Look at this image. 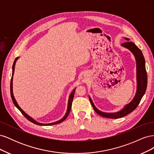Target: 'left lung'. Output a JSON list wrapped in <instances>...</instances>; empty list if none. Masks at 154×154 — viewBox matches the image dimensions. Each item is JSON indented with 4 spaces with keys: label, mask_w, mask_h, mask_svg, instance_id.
Returning a JSON list of instances; mask_svg holds the SVG:
<instances>
[{
    "label": "left lung",
    "mask_w": 154,
    "mask_h": 154,
    "mask_svg": "<svg viewBox=\"0 0 154 154\" xmlns=\"http://www.w3.org/2000/svg\"><path fill=\"white\" fill-rule=\"evenodd\" d=\"M127 42L122 44L123 48L128 49L131 51V53L134 54L135 59L136 62V79H137V90L136 94H135L133 100L130 102L129 103L126 105L123 108L116 112H103L101 110L97 109L94 103L92 102L91 97L88 96L91 101V103L94 109V111L97 114L103 116L104 118L117 119L122 118L132 112L133 110L136 109V107L140 103V101L146 92L147 87V74L145 67V60L143 57L142 51L139 49L136 45L131 42H129L130 40L128 38H125Z\"/></svg>",
    "instance_id": "left-lung-1"
}]
</instances>
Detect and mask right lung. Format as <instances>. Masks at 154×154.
<instances>
[{
	"instance_id": "add662e5",
	"label": "right lung",
	"mask_w": 154,
	"mask_h": 154,
	"mask_svg": "<svg viewBox=\"0 0 154 154\" xmlns=\"http://www.w3.org/2000/svg\"><path fill=\"white\" fill-rule=\"evenodd\" d=\"M19 58V57H17L15 58V61H14L13 62V67H12V76H11V83H10V92H11V99H12V101L13 102L14 105H15V106L17 107V108L19 110L21 113L24 115L25 116V118H26L27 119H28L29 121H30L31 122L33 123L36 125H42V126H49V125H57V124H59L60 123H62V122H63V121L66 119L67 118V117L68 116V115L69 114V112L70 111H71V106H72V100H73V97H74V92H75V89L76 88H74V89L71 92V94H70L69 97V100H68V104H67V112L66 114H65V116H63V117L61 119H60L58 121H57V122H53V123H47V124H45V123H40L38 122H36V121H35L33 118H32L31 117H30V116L29 115H27L25 112L19 106V105H18L17 102L15 98V97H14V95H13V74H14V72H15V63H16V62L17 61V60Z\"/></svg>"
}]
</instances>
